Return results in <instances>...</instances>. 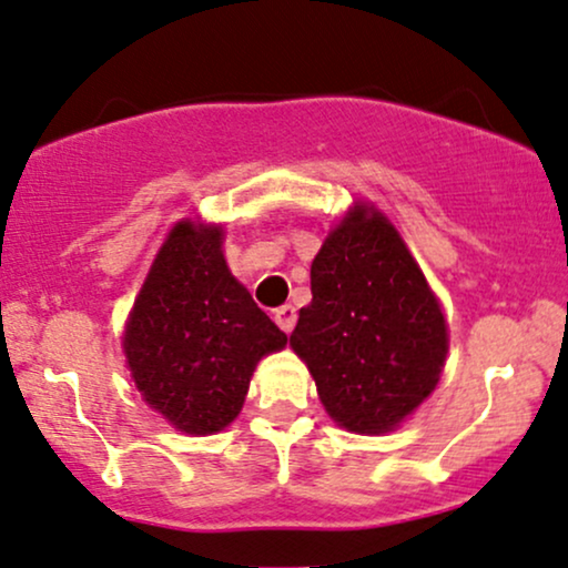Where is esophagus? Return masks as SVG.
I'll list each match as a JSON object with an SVG mask.
<instances>
[{"mask_svg": "<svg viewBox=\"0 0 568 568\" xmlns=\"http://www.w3.org/2000/svg\"><path fill=\"white\" fill-rule=\"evenodd\" d=\"M296 317H298V314L291 304L277 306V310H275V323L280 325V331H285V333H291L293 327H296Z\"/></svg>", "mask_w": 568, "mask_h": 568, "instance_id": "34e87169", "label": "esophagus"}]
</instances>
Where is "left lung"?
<instances>
[{
    "label": "left lung",
    "instance_id": "left-lung-1",
    "mask_svg": "<svg viewBox=\"0 0 568 568\" xmlns=\"http://www.w3.org/2000/svg\"><path fill=\"white\" fill-rule=\"evenodd\" d=\"M291 346L338 426L384 434L434 392L447 325L394 224L357 206L312 262Z\"/></svg>",
    "mask_w": 568,
    "mask_h": 568
}]
</instances>
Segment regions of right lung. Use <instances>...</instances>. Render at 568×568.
<instances>
[{
  "label": "right lung",
  "mask_w": 568,
  "mask_h": 568,
  "mask_svg": "<svg viewBox=\"0 0 568 568\" xmlns=\"http://www.w3.org/2000/svg\"><path fill=\"white\" fill-rule=\"evenodd\" d=\"M285 341L230 275L222 230L180 222L136 296L124 352L148 405L206 436L237 418L256 362Z\"/></svg>",
  "instance_id": "add662e5"
}]
</instances>
